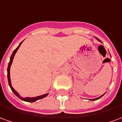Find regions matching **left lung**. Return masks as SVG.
<instances>
[{"label": "left lung", "instance_id": "1", "mask_svg": "<svg viewBox=\"0 0 122 122\" xmlns=\"http://www.w3.org/2000/svg\"><path fill=\"white\" fill-rule=\"evenodd\" d=\"M96 39H97V40L99 41H100V42H102V41H101L99 40V39H98V38H97V37H96ZM103 95H104V94H103ZM103 95H102V96H100V97H97V98H96V99H90V100H97V99H99L100 97H102V96H103Z\"/></svg>", "mask_w": 122, "mask_h": 122}]
</instances>
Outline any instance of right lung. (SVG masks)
<instances>
[{"mask_svg":"<svg viewBox=\"0 0 122 122\" xmlns=\"http://www.w3.org/2000/svg\"><path fill=\"white\" fill-rule=\"evenodd\" d=\"M23 43V41L19 44V45L18 46V47L16 48L13 51V53H12V55H11V57H10V61H9V65H8V68H7V75H8V81H9V86H10V89L12 90L13 93L15 94L16 96H17L19 98H20V99H22L23 101H25V102H36L37 100H39V99H42V98H44V97H45L46 96H47L48 95V93H46V94H44V95H42V96H37V97H25V98H23V97H21L20 96H19V94L18 93L16 92L15 89H13V87H12V85H11V83H10V65L12 64V60H13V58H14V56H15V55L16 53V51L17 50L19 49V48L20 46V45L21 43Z\"/></svg>","mask_w":122,"mask_h":122,"instance_id":"obj_1","label":"right lung"}]
</instances>
